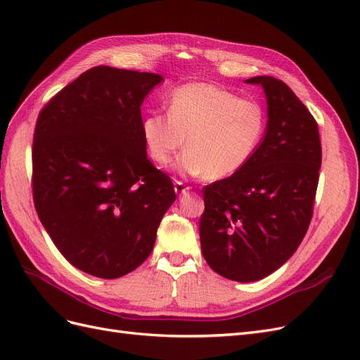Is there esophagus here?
I'll return each mask as SVG.
<instances>
[{
	"label": "esophagus",
	"mask_w": 360,
	"mask_h": 360,
	"mask_svg": "<svg viewBox=\"0 0 360 360\" xmlns=\"http://www.w3.org/2000/svg\"><path fill=\"white\" fill-rule=\"evenodd\" d=\"M174 191H176V193L180 197V195L188 193L191 191V188L186 186V184L181 183V181H176V183H174Z\"/></svg>",
	"instance_id": "1"
}]
</instances>
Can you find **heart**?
Returning <instances> with one entry per match:
<instances>
[{
  "instance_id": "b5f03b06",
  "label": "heart",
  "mask_w": 360,
  "mask_h": 360,
  "mask_svg": "<svg viewBox=\"0 0 360 360\" xmlns=\"http://www.w3.org/2000/svg\"><path fill=\"white\" fill-rule=\"evenodd\" d=\"M267 129L263 105L207 82H191L172 90L168 114L150 112L141 122V134L150 158L176 162L183 176L222 180L240 171L254 158Z\"/></svg>"
}]
</instances>
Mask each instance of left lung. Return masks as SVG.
<instances>
[{
    "label": "left lung",
    "mask_w": 360,
    "mask_h": 360,
    "mask_svg": "<svg viewBox=\"0 0 360 360\" xmlns=\"http://www.w3.org/2000/svg\"><path fill=\"white\" fill-rule=\"evenodd\" d=\"M245 82L263 86L267 129L240 171L204 188L200 240L216 274L254 282L284 264L308 231L321 144L314 117L285 82L271 76Z\"/></svg>",
    "instance_id": "left-lung-1"
}]
</instances>
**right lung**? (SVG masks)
<instances>
[{
  "instance_id": "add662e5",
  "label": "right lung",
  "mask_w": 360,
  "mask_h": 360,
  "mask_svg": "<svg viewBox=\"0 0 360 360\" xmlns=\"http://www.w3.org/2000/svg\"><path fill=\"white\" fill-rule=\"evenodd\" d=\"M158 73L97 66L52 97L32 141V198L53 245L85 274L115 279L148 258L171 179L147 158L141 105Z\"/></svg>"
}]
</instances>
